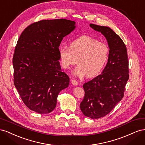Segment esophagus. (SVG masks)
Returning a JSON list of instances; mask_svg holds the SVG:
<instances>
[{
    "label": "esophagus",
    "instance_id": "obj_1",
    "mask_svg": "<svg viewBox=\"0 0 145 145\" xmlns=\"http://www.w3.org/2000/svg\"><path fill=\"white\" fill-rule=\"evenodd\" d=\"M71 83H72V84L73 85H74V86L78 85V82H77L76 80H74V79H72V80H71Z\"/></svg>",
    "mask_w": 145,
    "mask_h": 145
}]
</instances>
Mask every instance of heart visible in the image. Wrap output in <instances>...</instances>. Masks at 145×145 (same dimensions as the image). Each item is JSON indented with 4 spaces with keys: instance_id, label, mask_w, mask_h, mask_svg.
Returning <instances> with one entry per match:
<instances>
[{
    "instance_id": "heart-1",
    "label": "heart",
    "mask_w": 145,
    "mask_h": 145,
    "mask_svg": "<svg viewBox=\"0 0 145 145\" xmlns=\"http://www.w3.org/2000/svg\"><path fill=\"white\" fill-rule=\"evenodd\" d=\"M59 54L63 68H70L77 60L78 65L74 69V75L92 77L103 71L108 60L109 49L106 43L83 36L70 42L69 47L60 46Z\"/></svg>"
}]
</instances>
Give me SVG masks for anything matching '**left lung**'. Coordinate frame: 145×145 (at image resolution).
<instances>
[{
  "instance_id": "left-lung-1",
  "label": "left lung",
  "mask_w": 145,
  "mask_h": 145,
  "mask_svg": "<svg viewBox=\"0 0 145 145\" xmlns=\"http://www.w3.org/2000/svg\"><path fill=\"white\" fill-rule=\"evenodd\" d=\"M89 26L106 39L109 54L102 74L83 85L85 97L80 107L85 116L99 118L108 114L123 97L129 63L126 45L112 29L92 24Z\"/></svg>"
}]
</instances>
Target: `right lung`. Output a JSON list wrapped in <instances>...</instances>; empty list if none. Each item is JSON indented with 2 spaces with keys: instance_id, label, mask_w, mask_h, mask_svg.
Here are the masks:
<instances>
[{
  "instance_id": "obj_1",
  "label": "right lung",
  "mask_w": 145,
  "mask_h": 145,
  "mask_svg": "<svg viewBox=\"0 0 145 145\" xmlns=\"http://www.w3.org/2000/svg\"><path fill=\"white\" fill-rule=\"evenodd\" d=\"M74 21L42 20L22 33L12 59L14 83L25 105L39 114L55 109L60 92L69 78L62 72L59 47L64 37L76 28Z\"/></svg>"
}]
</instances>
